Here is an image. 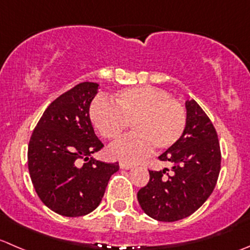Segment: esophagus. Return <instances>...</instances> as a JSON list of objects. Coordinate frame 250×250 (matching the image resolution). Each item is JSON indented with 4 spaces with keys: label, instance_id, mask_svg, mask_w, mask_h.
<instances>
[{
    "label": "esophagus",
    "instance_id": "1",
    "mask_svg": "<svg viewBox=\"0 0 250 250\" xmlns=\"http://www.w3.org/2000/svg\"><path fill=\"white\" fill-rule=\"evenodd\" d=\"M120 167H121V168L129 169V168H133V167H134V165H133V164H130V162H125V161H122V162H120Z\"/></svg>",
    "mask_w": 250,
    "mask_h": 250
}]
</instances>
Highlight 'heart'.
<instances>
[{
	"mask_svg": "<svg viewBox=\"0 0 250 250\" xmlns=\"http://www.w3.org/2000/svg\"><path fill=\"white\" fill-rule=\"evenodd\" d=\"M110 103L95 99L89 107V118L99 134L116 140L130 123L135 133L108 147L112 157L139 161L151 147L166 150L173 146L186 129L187 115L178 101L154 86H134L118 91Z\"/></svg>",
	"mask_w": 250,
	"mask_h": 250,
	"instance_id": "heart-1",
	"label": "heart"
}]
</instances>
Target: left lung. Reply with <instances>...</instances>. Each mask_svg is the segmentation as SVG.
<instances>
[{
  "mask_svg": "<svg viewBox=\"0 0 250 250\" xmlns=\"http://www.w3.org/2000/svg\"><path fill=\"white\" fill-rule=\"evenodd\" d=\"M187 123L181 139L159 159L168 169L149 171V183L138 192V202L147 216L173 222L197 211L214 190L221 168L217 133L197 101H186Z\"/></svg>",
  "mask_w": 250,
  "mask_h": 250,
  "instance_id": "left-lung-1",
  "label": "left lung"
}]
</instances>
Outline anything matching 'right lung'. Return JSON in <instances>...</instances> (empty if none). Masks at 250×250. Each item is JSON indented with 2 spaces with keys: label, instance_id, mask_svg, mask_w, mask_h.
Listing matches in <instances>:
<instances>
[{
  "label": "right lung",
  "instance_id": "obj_1",
  "mask_svg": "<svg viewBox=\"0 0 250 250\" xmlns=\"http://www.w3.org/2000/svg\"><path fill=\"white\" fill-rule=\"evenodd\" d=\"M98 86L84 82L58 96L42 113L29 142L28 167L34 189L48 209L62 216L94 211L110 177L120 168L118 162L93 157L104 146L89 118Z\"/></svg>",
  "mask_w": 250,
  "mask_h": 250
}]
</instances>
